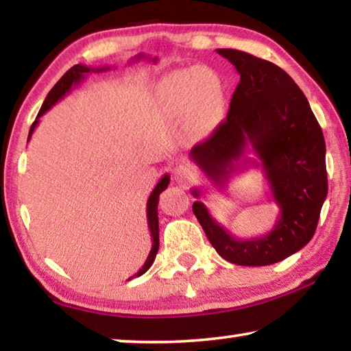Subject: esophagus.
Listing matches in <instances>:
<instances>
[{"label":"esophagus","instance_id":"obj_1","mask_svg":"<svg viewBox=\"0 0 351 351\" xmlns=\"http://www.w3.org/2000/svg\"><path fill=\"white\" fill-rule=\"evenodd\" d=\"M195 170L193 167H190L189 164H180L176 165L175 170H173V176H175V181L180 182V184H189L190 181L195 180Z\"/></svg>","mask_w":351,"mask_h":351}]
</instances>
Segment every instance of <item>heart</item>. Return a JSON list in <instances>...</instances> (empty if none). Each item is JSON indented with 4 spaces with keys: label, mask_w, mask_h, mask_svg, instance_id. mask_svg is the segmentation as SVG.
<instances>
[{
    "label": "heart",
    "mask_w": 351,
    "mask_h": 351,
    "mask_svg": "<svg viewBox=\"0 0 351 351\" xmlns=\"http://www.w3.org/2000/svg\"><path fill=\"white\" fill-rule=\"evenodd\" d=\"M161 88L162 96L176 111H195L206 123L218 122L223 114V85L210 69L203 66L178 69L165 77Z\"/></svg>",
    "instance_id": "b5f03b06"
}]
</instances>
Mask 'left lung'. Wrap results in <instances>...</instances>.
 Returning a JSON list of instances; mask_svg holds the SVG:
<instances>
[{"mask_svg": "<svg viewBox=\"0 0 351 351\" xmlns=\"http://www.w3.org/2000/svg\"><path fill=\"white\" fill-rule=\"evenodd\" d=\"M240 74L226 121L190 158L218 187L245 164L265 170L280 209L266 235L240 240L213 219L201 201L192 210L210 245L224 260L240 266H266L300 251L316 232L328 193L325 139L305 94L277 64L237 49H217ZM251 145L260 163L244 159ZM243 162H241V159ZM195 198L201 190L192 189Z\"/></svg>", "mask_w": 351, "mask_h": 351, "instance_id": "left-lung-1", "label": "left lung"}]
</instances>
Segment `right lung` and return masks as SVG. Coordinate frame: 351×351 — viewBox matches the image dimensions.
Returning <instances> with one entry per match:
<instances>
[{"label": "right lung", "instance_id": "obj_1", "mask_svg": "<svg viewBox=\"0 0 351 351\" xmlns=\"http://www.w3.org/2000/svg\"><path fill=\"white\" fill-rule=\"evenodd\" d=\"M145 56H136L134 60H141V58H144ZM153 62H156V58H153ZM108 68H97V69H93V68H88L85 66V64H75V66L71 68L66 74H64L60 80H58L54 88L49 91V94H47V97L45 99L43 105H41V108L38 111V116L37 119H35L31 130H29V138H27V142L29 139H31V136L34 133L35 127L38 125V121L40 117L45 114V112L51 108L52 105H56L58 100L63 99L64 94H68L71 91V86L73 85H77V83L82 82L83 79H85V75L88 73H91V71H96V73H99V71H105ZM170 182V176L165 173L161 181H159L156 184V187L153 189V192L150 197H148V201H147V223H148V229H150V234H152V249H150V254H148V257L145 260V263L142 268L136 272L134 276H132L128 278V280H132V278L134 277H139L142 274H145V272L150 269V266L153 265L154 261V257H156L158 254V249H159V219H158V203H159V195H161L165 189H167Z\"/></svg>", "mask_w": 351, "mask_h": 351}]
</instances>
